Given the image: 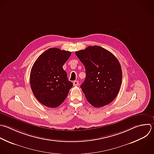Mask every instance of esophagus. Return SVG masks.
Returning <instances> with one entry per match:
<instances>
[{
  "label": "esophagus",
  "instance_id": "obj_1",
  "mask_svg": "<svg viewBox=\"0 0 154 154\" xmlns=\"http://www.w3.org/2000/svg\"><path fill=\"white\" fill-rule=\"evenodd\" d=\"M79 85V82L78 81H75L73 82V85L74 86H78Z\"/></svg>",
  "mask_w": 154,
  "mask_h": 154
}]
</instances>
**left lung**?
I'll return each mask as SVG.
<instances>
[{"mask_svg": "<svg viewBox=\"0 0 154 154\" xmlns=\"http://www.w3.org/2000/svg\"><path fill=\"white\" fill-rule=\"evenodd\" d=\"M75 54L85 69L86 77L81 88L88 102L96 108L111 103L118 94L122 81L117 58L99 46H88Z\"/></svg>", "mask_w": 154, "mask_h": 154, "instance_id": "1", "label": "left lung"}]
</instances>
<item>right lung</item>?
Wrapping results in <instances>:
<instances>
[{
	"mask_svg": "<svg viewBox=\"0 0 154 154\" xmlns=\"http://www.w3.org/2000/svg\"><path fill=\"white\" fill-rule=\"evenodd\" d=\"M71 52L58 48H50L36 60L30 73L32 93L43 105L55 108L67 97L73 83L69 81L63 66Z\"/></svg>",
	"mask_w": 154,
	"mask_h": 154,
	"instance_id": "1",
	"label": "right lung"
}]
</instances>
